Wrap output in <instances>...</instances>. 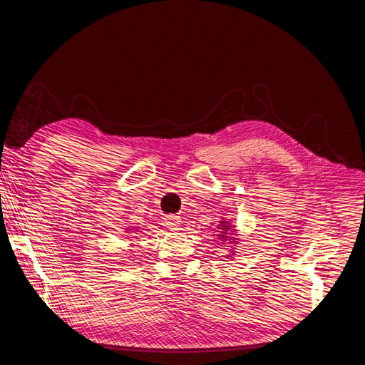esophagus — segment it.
<instances>
[{"instance_id": "esophagus-1", "label": "esophagus", "mask_w": 365, "mask_h": 365, "mask_svg": "<svg viewBox=\"0 0 365 365\" xmlns=\"http://www.w3.org/2000/svg\"><path fill=\"white\" fill-rule=\"evenodd\" d=\"M164 222H165V227L170 228L172 231H176V230H180V227H181V216L168 215L164 219Z\"/></svg>"}]
</instances>
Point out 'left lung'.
<instances>
[{
    "label": "left lung",
    "mask_w": 365,
    "mask_h": 365,
    "mask_svg": "<svg viewBox=\"0 0 365 365\" xmlns=\"http://www.w3.org/2000/svg\"><path fill=\"white\" fill-rule=\"evenodd\" d=\"M230 227H231V225H228V224L225 222V220H222V225H220V228H222L224 231H228ZM222 235H224V233H222ZM222 235H220V236H222ZM224 237H225V236H224ZM224 237H222V239H224Z\"/></svg>",
    "instance_id": "8db88e82"
}]
</instances>
